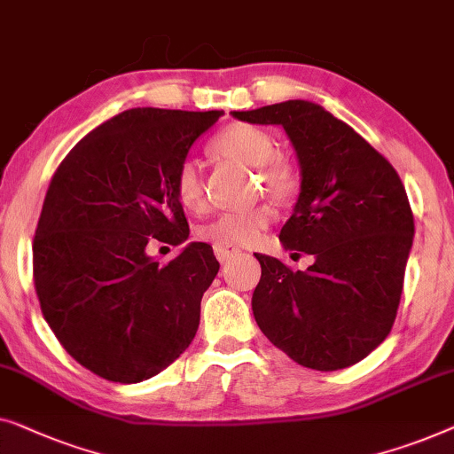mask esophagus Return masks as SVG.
Instances as JSON below:
<instances>
[{
  "label": "esophagus",
  "instance_id": "34e87169",
  "mask_svg": "<svg viewBox=\"0 0 454 454\" xmlns=\"http://www.w3.org/2000/svg\"><path fill=\"white\" fill-rule=\"evenodd\" d=\"M214 253H215V257H218V261H222V263H226V261L232 259L234 254H239L240 251L236 247H232V245H222V242H215Z\"/></svg>",
  "mask_w": 454,
  "mask_h": 454
}]
</instances>
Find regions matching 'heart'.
Masks as SVG:
<instances>
[{
    "instance_id": "obj_1",
    "label": "heart",
    "mask_w": 454,
    "mask_h": 454,
    "mask_svg": "<svg viewBox=\"0 0 454 454\" xmlns=\"http://www.w3.org/2000/svg\"><path fill=\"white\" fill-rule=\"evenodd\" d=\"M212 148L218 156L257 168L259 187L273 200L288 201L300 189V175L288 158L278 154L276 139L261 127L234 123L222 129L214 137ZM176 200L187 209H201L206 203V184H203L201 166L193 158H184L175 175ZM273 212L261 203L240 212H224L200 228L203 239L222 242V245H253L261 232L271 224Z\"/></svg>"
}]
</instances>
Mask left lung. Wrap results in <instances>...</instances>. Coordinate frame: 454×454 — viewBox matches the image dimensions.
<instances>
[{
  "mask_svg": "<svg viewBox=\"0 0 454 454\" xmlns=\"http://www.w3.org/2000/svg\"><path fill=\"white\" fill-rule=\"evenodd\" d=\"M232 114L288 133L302 184L279 240L315 254L309 270L294 271L254 253L261 263L254 321L300 366L321 372L352 366L385 341L397 317L413 242L403 183L380 152L315 102Z\"/></svg>",
  "mask_w": 454,
  "mask_h": 454,
  "instance_id": "1",
  "label": "left lung"
}]
</instances>
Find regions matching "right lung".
<instances>
[{
  "label": "right lung",
  "mask_w": 454,
  "mask_h": 454,
  "mask_svg": "<svg viewBox=\"0 0 454 454\" xmlns=\"http://www.w3.org/2000/svg\"><path fill=\"white\" fill-rule=\"evenodd\" d=\"M220 114L129 108L75 144L51 178L33 240L35 290L63 349L100 379H152L193 341L220 270L212 247L191 242L164 265L145 247L187 240L175 175Z\"/></svg>",
  "instance_id": "add662e5"
}]
</instances>
